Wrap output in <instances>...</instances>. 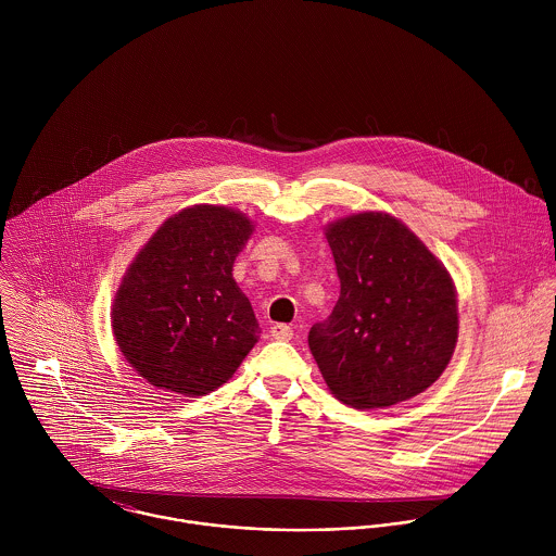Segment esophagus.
<instances>
[{
    "label": "esophagus",
    "instance_id": "34e87169",
    "mask_svg": "<svg viewBox=\"0 0 556 556\" xmlns=\"http://www.w3.org/2000/svg\"><path fill=\"white\" fill-rule=\"evenodd\" d=\"M271 338L274 340H291L293 338V329L289 325H285V323H276L271 327Z\"/></svg>",
    "mask_w": 556,
    "mask_h": 556
}]
</instances>
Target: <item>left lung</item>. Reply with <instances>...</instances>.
<instances>
[{
	"label": "left lung",
	"instance_id": "obj_1",
	"mask_svg": "<svg viewBox=\"0 0 556 556\" xmlns=\"http://www.w3.org/2000/svg\"><path fill=\"white\" fill-rule=\"evenodd\" d=\"M340 278L331 315L308 346L327 388L353 408H386L428 390L458 338L445 267L402 223L366 212L329 225Z\"/></svg>",
	"mask_w": 556,
	"mask_h": 556
}]
</instances>
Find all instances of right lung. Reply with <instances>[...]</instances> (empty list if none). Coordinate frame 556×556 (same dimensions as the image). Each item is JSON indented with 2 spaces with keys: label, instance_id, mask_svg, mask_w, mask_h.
Returning a JSON list of instances; mask_svg holds the SVG:
<instances>
[{
  "label": "right lung",
  "instance_id": "obj_1",
  "mask_svg": "<svg viewBox=\"0 0 556 556\" xmlns=\"http://www.w3.org/2000/svg\"><path fill=\"white\" fill-rule=\"evenodd\" d=\"M252 225L236 210L188 207L168 218L130 265L113 306L115 340L160 390L203 396L227 383L258 323L233 280Z\"/></svg>",
  "mask_w": 556,
  "mask_h": 556
}]
</instances>
